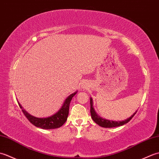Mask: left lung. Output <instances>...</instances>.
Masks as SVG:
<instances>
[{
	"instance_id": "left-lung-1",
	"label": "left lung",
	"mask_w": 159,
	"mask_h": 159,
	"mask_svg": "<svg viewBox=\"0 0 159 159\" xmlns=\"http://www.w3.org/2000/svg\"><path fill=\"white\" fill-rule=\"evenodd\" d=\"M90 112H91V116H92V120L95 121V122L98 124L100 126H102L104 128H113V127H117L120 126H122V125L128 123V121H130V120L134 117V115L136 114L137 111L134 113L133 116L128 118L127 120L121 121H110L107 120H104L99 117L98 115L96 113L95 111H94L93 108V103H92V98H90Z\"/></svg>"
}]
</instances>
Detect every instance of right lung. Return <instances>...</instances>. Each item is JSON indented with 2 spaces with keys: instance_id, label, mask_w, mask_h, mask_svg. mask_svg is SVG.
Returning a JSON list of instances; mask_svg holds the SVG:
<instances>
[{
  "instance_id": "right-lung-1",
  "label": "right lung",
  "mask_w": 159,
  "mask_h": 159,
  "mask_svg": "<svg viewBox=\"0 0 159 159\" xmlns=\"http://www.w3.org/2000/svg\"><path fill=\"white\" fill-rule=\"evenodd\" d=\"M76 93V92L71 94L70 96L67 98L62 107L61 108L58 112L53 115V116L46 118H38L31 116L22 109V106L19 103L18 104L20 109H22V111L24 115L33 125H34L36 127L41 128L42 129H55V128H58L63 126L64 123L66 121L69 114L70 103Z\"/></svg>"
}]
</instances>
